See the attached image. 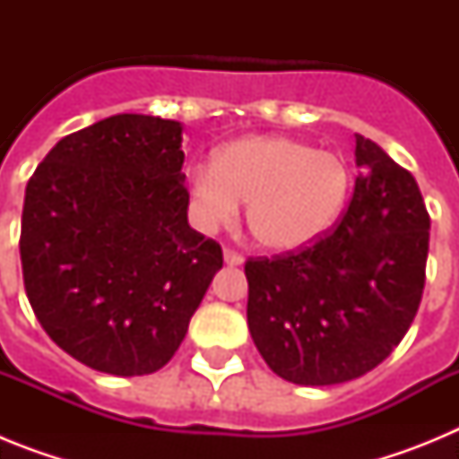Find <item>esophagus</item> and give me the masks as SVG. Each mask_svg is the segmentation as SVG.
Here are the masks:
<instances>
[{
	"mask_svg": "<svg viewBox=\"0 0 459 459\" xmlns=\"http://www.w3.org/2000/svg\"><path fill=\"white\" fill-rule=\"evenodd\" d=\"M222 259H225V264L230 266H241L243 264V255L234 253V250H222Z\"/></svg>",
	"mask_w": 459,
	"mask_h": 459,
	"instance_id": "esophagus-1",
	"label": "esophagus"
}]
</instances>
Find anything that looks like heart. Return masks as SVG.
<instances>
[{
  "label": "heart",
  "mask_w": 459,
  "mask_h": 459,
  "mask_svg": "<svg viewBox=\"0 0 459 459\" xmlns=\"http://www.w3.org/2000/svg\"><path fill=\"white\" fill-rule=\"evenodd\" d=\"M204 227L230 225L246 204V222L259 246L299 250L335 225L351 188L342 156L285 135H250L227 144L216 163L190 169Z\"/></svg>",
  "instance_id": "obj_1"
}]
</instances>
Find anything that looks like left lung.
Masks as SVG:
<instances>
[{"instance_id": "1", "label": "left lung", "mask_w": 459, "mask_h": 459, "mask_svg": "<svg viewBox=\"0 0 459 459\" xmlns=\"http://www.w3.org/2000/svg\"><path fill=\"white\" fill-rule=\"evenodd\" d=\"M342 222L285 257L248 259V328L266 366L299 386L356 379L391 356L425 285L429 216L411 174L356 135Z\"/></svg>"}]
</instances>
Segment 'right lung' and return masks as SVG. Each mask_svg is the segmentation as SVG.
Returning <instances> with one entry per match:
<instances>
[{
  "instance_id": "obj_1",
  "label": "right lung",
  "mask_w": 459,
  "mask_h": 459,
  "mask_svg": "<svg viewBox=\"0 0 459 459\" xmlns=\"http://www.w3.org/2000/svg\"><path fill=\"white\" fill-rule=\"evenodd\" d=\"M181 142L179 121L108 117L56 142L24 190L27 299L93 370H160L222 269L221 246L188 225Z\"/></svg>"
}]
</instances>
